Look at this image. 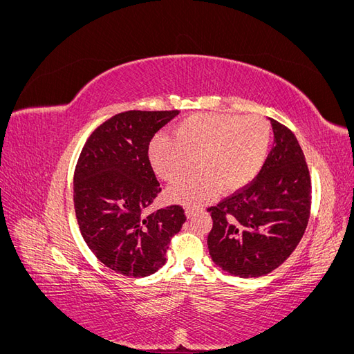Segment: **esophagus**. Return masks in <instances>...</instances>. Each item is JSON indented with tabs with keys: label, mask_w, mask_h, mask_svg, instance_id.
Masks as SVG:
<instances>
[{
	"label": "esophagus",
	"mask_w": 354,
	"mask_h": 354,
	"mask_svg": "<svg viewBox=\"0 0 354 354\" xmlns=\"http://www.w3.org/2000/svg\"><path fill=\"white\" fill-rule=\"evenodd\" d=\"M202 209H203V208H202V207H198V205H186L185 212H186L187 217H192V216H195L196 212H199V211H202Z\"/></svg>",
	"instance_id": "34e87169"
}]
</instances>
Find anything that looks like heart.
I'll return each instance as SVG.
<instances>
[{
  "label": "heart",
  "mask_w": 354,
  "mask_h": 354,
  "mask_svg": "<svg viewBox=\"0 0 354 354\" xmlns=\"http://www.w3.org/2000/svg\"><path fill=\"white\" fill-rule=\"evenodd\" d=\"M270 142V125L261 116L196 113L180 121L173 137H153L147 155L158 177L168 183L189 174L198 158L202 169L169 190L177 199L198 201L217 186L232 192L251 183L266 162Z\"/></svg>",
  "instance_id": "heart-1"
}]
</instances>
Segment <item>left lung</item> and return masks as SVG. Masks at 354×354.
<instances>
[{
  "instance_id": "obj_1",
  "label": "left lung",
  "mask_w": 354,
  "mask_h": 354,
  "mask_svg": "<svg viewBox=\"0 0 354 354\" xmlns=\"http://www.w3.org/2000/svg\"><path fill=\"white\" fill-rule=\"evenodd\" d=\"M274 146L250 185L209 207L208 250L221 270L259 277L277 269L306 232L312 180L292 131L270 118Z\"/></svg>"
}]
</instances>
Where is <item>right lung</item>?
I'll return each mask as SVG.
<instances>
[{"mask_svg": "<svg viewBox=\"0 0 354 354\" xmlns=\"http://www.w3.org/2000/svg\"><path fill=\"white\" fill-rule=\"evenodd\" d=\"M177 115L128 111L112 116L91 133L75 167L73 205L82 238L100 263L124 276L158 272L186 221L180 205L147 209L160 192L149 143Z\"/></svg>", "mask_w": 354, "mask_h": 354, "instance_id": "1", "label": "right lung"}]
</instances>
